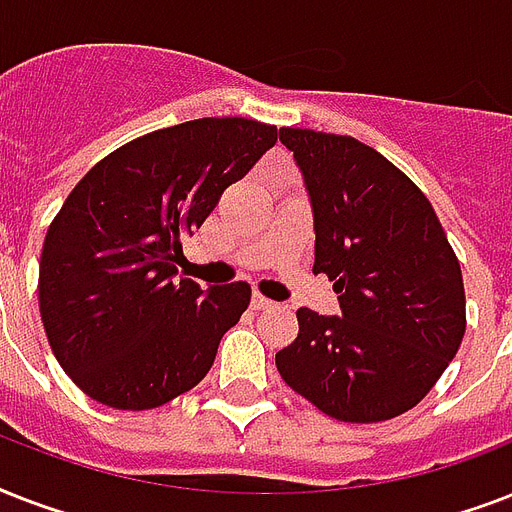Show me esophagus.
I'll return each mask as SVG.
<instances>
[{"instance_id":"34e87169","label":"esophagus","mask_w":512,"mask_h":512,"mask_svg":"<svg viewBox=\"0 0 512 512\" xmlns=\"http://www.w3.org/2000/svg\"><path fill=\"white\" fill-rule=\"evenodd\" d=\"M273 300H268V297H263L260 295V292H255V295H252V308H255V311H268V308H273Z\"/></svg>"}]
</instances>
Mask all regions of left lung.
Here are the masks:
<instances>
[{"label":"left lung","instance_id":"8db88e82","mask_svg":"<svg viewBox=\"0 0 512 512\" xmlns=\"http://www.w3.org/2000/svg\"><path fill=\"white\" fill-rule=\"evenodd\" d=\"M311 196L313 273L335 281L342 316L300 308L276 353L289 388L342 422L409 412L465 335L460 260L425 193L348 135L281 127Z\"/></svg>","mask_w":512,"mask_h":512}]
</instances>
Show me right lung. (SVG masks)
<instances>
[{"label": "right lung", "instance_id": "right-lung-1", "mask_svg": "<svg viewBox=\"0 0 512 512\" xmlns=\"http://www.w3.org/2000/svg\"><path fill=\"white\" fill-rule=\"evenodd\" d=\"M276 140L255 119H193L116 148L68 193L44 236L39 311L87 396L143 412L204 380L252 289L177 279L180 239Z\"/></svg>", "mask_w": 512, "mask_h": 512}]
</instances>
